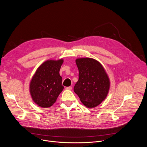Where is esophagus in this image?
Segmentation results:
<instances>
[{
	"instance_id": "esophagus-1",
	"label": "esophagus",
	"mask_w": 147,
	"mask_h": 147,
	"mask_svg": "<svg viewBox=\"0 0 147 147\" xmlns=\"http://www.w3.org/2000/svg\"><path fill=\"white\" fill-rule=\"evenodd\" d=\"M66 90H71V89H72V87H71V86H70V87H66V88H65Z\"/></svg>"
}]
</instances>
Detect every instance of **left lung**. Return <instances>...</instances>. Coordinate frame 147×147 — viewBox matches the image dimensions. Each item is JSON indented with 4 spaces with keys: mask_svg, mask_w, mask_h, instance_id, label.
<instances>
[{
    "mask_svg": "<svg viewBox=\"0 0 147 147\" xmlns=\"http://www.w3.org/2000/svg\"><path fill=\"white\" fill-rule=\"evenodd\" d=\"M79 71L74 92L81 102L90 108H95L108 95L110 81L102 65L95 59L86 57L76 60Z\"/></svg>",
    "mask_w": 147,
    "mask_h": 147,
    "instance_id": "obj_1",
    "label": "left lung"
}]
</instances>
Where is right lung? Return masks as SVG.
<instances>
[{"label":"right lung","mask_w":147,"mask_h":147,"mask_svg":"<svg viewBox=\"0 0 147 147\" xmlns=\"http://www.w3.org/2000/svg\"><path fill=\"white\" fill-rule=\"evenodd\" d=\"M63 60H48L36 70L30 84V92L34 102L42 108H49L55 103L64 88L59 71Z\"/></svg>","instance_id":"add662e5"}]
</instances>
